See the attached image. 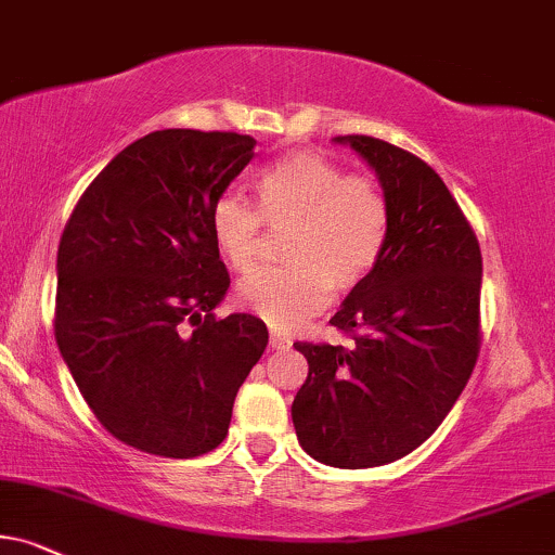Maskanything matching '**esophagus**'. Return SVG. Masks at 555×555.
I'll use <instances>...</instances> for the list:
<instances>
[{
    "mask_svg": "<svg viewBox=\"0 0 555 555\" xmlns=\"http://www.w3.org/2000/svg\"><path fill=\"white\" fill-rule=\"evenodd\" d=\"M270 347L272 350H285V347H291V339L283 334H270Z\"/></svg>",
    "mask_w": 555,
    "mask_h": 555,
    "instance_id": "obj_1",
    "label": "esophagus"
}]
</instances>
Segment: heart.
<instances>
[{
	"label": "heart",
	"mask_w": 555,
	"mask_h": 555,
	"mask_svg": "<svg viewBox=\"0 0 555 555\" xmlns=\"http://www.w3.org/2000/svg\"><path fill=\"white\" fill-rule=\"evenodd\" d=\"M257 208L223 193L210 208V238L231 270L255 264L262 221L288 229L275 270H257L236 288L238 304L278 330H291L330 304L332 288H360L378 267L391 210L378 182L347 175L313 152H291L259 172Z\"/></svg>",
	"instance_id": "heart-1"
}]
</instances>
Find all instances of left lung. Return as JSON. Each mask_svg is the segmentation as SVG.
Returning <instances> with one entry per match:
<instances>
[{"instance_id":"8db88e82","label":"left lung","mask_w":555,"mask_h":555,"mask_svg":"<svg viewBox=\"0 0 555 555\" xmlns=\"http://www.w3.org/2000/svg\"><path fill=\"white\" fill-rule=\"evenodd\" d=\"M378 175L391 210L373 275L330 324L350 347L296 341L309 378L293 399L300 448L334 468L399 461L440 427L481 347V249L461 205L420 156L337 135Z\"/></svg>"}]
</instances>
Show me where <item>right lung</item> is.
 I'll return each mask as SVG.
<instances>
[{"label": "right lung", "instance_id": "1", "mask_svg": "<svg viewBox=\"0 0 555 555\" xmlns=\"http://www.w3.org/2000/svg\"><path fill=\"white\" fill-rule=\"evenodd\" d=\"M255 146L223 131L143 135L94 177L61 234V358L102 427L143 453L218 448L267 347L264 321L214 313L231 280L210 208Z\"/></svg>", "mask_w": 555, "mask_h": 555}]
</instances>
